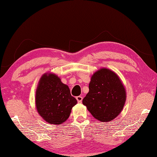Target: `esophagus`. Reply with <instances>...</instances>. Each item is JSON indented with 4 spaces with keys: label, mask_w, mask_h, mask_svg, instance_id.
Masks as SVG:
<instances>
[{
    "label": "esophagus",
    "mask_w": 157,
    "mask_h": 157,
    "mask_svg": "<svg viewBox=\"0 0 157 157\" xmlns=\"http://www.w3.org/2000/svg\"><path fill=\"white\" fill-rule=\"evenodd\" d=\"M76 99H77V101H78V102L81 103L82 102L83 98H82V96H77V97H76Z\"/></svg>",
    "instance_id": "obj_1"
}]
</instances>
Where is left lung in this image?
Here are the masks:
<instances>
[{"label":"left lung","mask_w":157,"mask_h":157,"mask_svg":"<svg viewBox=\"0 0 157 157\" xmlns=\"http://www.w3.org/2000/svg\"><path fill=\"white\" fill-rule=\"evenodd\" d=\"M125 99V88L117 75L103 68L92 75L89 92L82 102L95 119L107 122L121 113Z\"/></svg>","instance_id":"1"}]
</instances>
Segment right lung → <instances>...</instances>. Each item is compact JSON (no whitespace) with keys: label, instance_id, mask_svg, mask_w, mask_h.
Masks as SVG:
<instances>
[{"label":"right lung","instance_id":"1","mask_svg":"<svg viewBox=\"0 0 157 157\" xmlns=\"http://www.w3.org/2000/svg\"><path fill=\"white\" fill-rule=\"evenodd\" d=\"M76 103L68 86L57 76L50 73L42 77L36 90V105L40 115L46 122L56 125L65 122Z\"/></svg>","mask_w":157,"mask_h":157}]
</instances>
